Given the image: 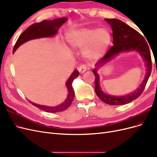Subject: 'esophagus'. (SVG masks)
Segmentation results:
<instances>
[{"mask_svg": "<svg viewBox=\"0 0 157 157\" xmlns=\"http://www.w3.org/2000/svg\"><path fill=\"white\" fill-rule=\"evenodd\" d=\"M87 69H88V67L86 65H82L78 67V71L80 73H85Z\"/></svg>", "mask_w": 157, "mask_h": 157, "instance_id": "obj_1", "label": "esophagus"}]
</instances>
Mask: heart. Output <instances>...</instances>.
<instances>
[{
    "label": "heart",
    "instance_id": "heart-1",
    "mask_svg": "<svg viewBox=\"0 0 157 157\" xmlns=\"http://www.w3.org/2000/svg\"><path fill=\"white\" fill-rule=\"evenodd\" d=\"M65 40L73 50L83 49V54L88 58L101 56L110 44V33L105 28H82L68 32Z\"/></svg>",
    "mask_w": 157,
    "mask_h": 157
}]
</instances>
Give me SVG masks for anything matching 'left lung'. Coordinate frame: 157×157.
<instances>
[{"label": "left lung", "mask_w": 157, "mask_h": 157, "mask_svg": "<svg viewBox=\"0 0 157 157\" xmlns=\"http://www.w3.org/2000/svg\"><path fill=\"white\" fill-rule=\"evenodd\" d=\"M105 20L112 28L113 46L96 64L95 69L92 71L95 75V91L99 98L109 105H125L138 98L146 86L152 68L150 50L143 36L126 23L117 19H105ZM134 51L142 57L146 67V76L140 86L134 92L122 96H113L104 93L99 84L97 70L119 54Z\"/></svg>", "instance_id": "obj_1"}]
</instances>
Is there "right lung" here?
Returning a JSON list of instances; mask_svg holds the SVG:
<instances>
[{
    "label": "right lung",
    "mask_w": 157,
    "mask_h": 157,
    "mask_svg": "<svg viewBox=\"0 0 157 157\" xmlns=\"http://www.w3.org/2000/svg\"><path fill=\"white\" fill-rule=\"evenodd\" d=\"M67 21V17H61L55 19L53 20H44L31 25L19 36L16 43L13 47V53H14L21 45L24 44L25 42L27 41L40 39V38L54 37L61 25ZM78 71L75 70L67 79V82H65V86L67 87L68 94L65 101L61 104H59L56 106H48L40 105V104L33 103L31 101H29L33 105L46 112L57 113L65 110L71 105L74 99L75 92L72 86V83L73 80L78 77Z\"/></svg>",
    "instance_id": "add662e5"
}]
</instances>
